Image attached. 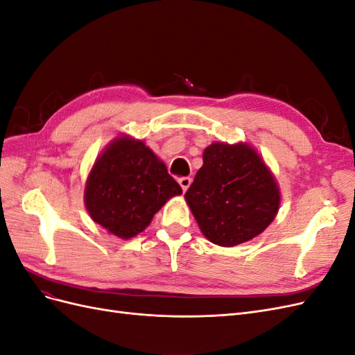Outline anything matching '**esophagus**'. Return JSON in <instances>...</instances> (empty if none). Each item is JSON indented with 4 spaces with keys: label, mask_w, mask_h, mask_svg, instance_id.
<instances>
[{
    "label": "esophagus",
    "mask_w": 355,
    "mask_h": 355,
    "mask_svg": "<svg viewBox=\"0 0 355 355\" xmlns=\"http://www.w3.org/2000/svg\"><path fill=\"white\" fill-rule=\"evenodd\" d=\"M178 182H179V185H180L182 191L187 192V189H188V188H189V185H191L192 179H191V178H187V176H184V178H179V179H178Z\"/></svg>",
    "instance_id": "34e87169"
}]
</instances>
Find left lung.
Segmentation results:
<instances>
[{
    "label": "left lung",
    "mask_w": 355,
    "mask_h": 355,
    "mask_svg": "<svg viewBox=\"0 0 355 355\" xmlns=\"http://www.w3.org/2000/svg\"><path fill=\"white\" fill-rule=\"evenodd\" d=\"M185 201L204 237L232 247L262 234L275 219L282 192L263 158L247 142H213Z\"/></svg>",
    "instance_id": "1"
}]
</instances>
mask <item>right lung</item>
I'll return each mask as SVG.
<instances>
[{"label":"right lung","instance_id":"1","mask_svg":"<svg viewBox=\"0 0 355 355\" xmlns=\"http://www.w3.org/2000/svg\"><path fill=\"white\" fill-rule=\"evenodd\" d=\"M182 194L166 164L141 139L114 137L96 158L85 180L90 218L118 239H133L164 204Z\"/></svg>","mask_w":355,"mask_h":355}]
</instances>
